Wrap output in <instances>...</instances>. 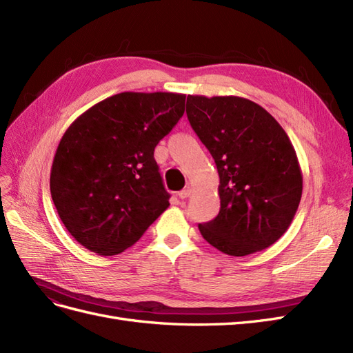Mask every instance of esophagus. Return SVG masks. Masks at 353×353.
<instances>
[{
    "label": "esophagus",
    "mask_w": 353,
    "mask_h": 353,
    "mask_svg": "<svg viewBox=\"0 0 353 353\" xmlns=\"http://www.w3.org/2000/svg\"><path fill=\"white\" fill-rule=\"evenodd\" d=\"M191 193H193V190H191V187H185L183 191H179L178 193V196H179V199H187V197H190L191 196Z\"/></svg>",
    "instance_id": "obj_1"
}]
</instances>
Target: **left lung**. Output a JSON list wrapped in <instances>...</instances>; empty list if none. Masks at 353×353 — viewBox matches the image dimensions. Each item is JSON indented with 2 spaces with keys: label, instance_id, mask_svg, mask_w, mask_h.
<instances>
[{
  "label": "left lung",
  "instance_id": "obj_1",
  "mask_svg": "<svg viewBox=\"0 0 353 353\" xmlns=\"http://www.w3.org/2000/svg\"><path fill=\"white\" fill-rule=\"evenodd\" d=\"M187 117L219 174L218 216L199 230L213 248L248 256L290 227L302 197V170L290 138L259 104L225 95H188Z\"/></svg>",
  "mask_w": 353,
  "mask_h": 353
}]
</instances>
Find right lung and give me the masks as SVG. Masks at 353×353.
Wrapping results in <instances>:
<instances>
[{"label": "right lung", "mask_w": 353, "mask_h": 353, "mask_svg": "<svg viewBox=\"0 0 353 353\" xmlns=\"http://www.w3.org/2000/svg\"><path fill=\"white\" fill-rule=\"evenodd\" d=\"M185 95L121 92L83 112L61 137L50 191L83 248L122 253L169 206L154 147L183 117Z\"/></svg>", "instance_id": "add662e5"}]
</instances>
